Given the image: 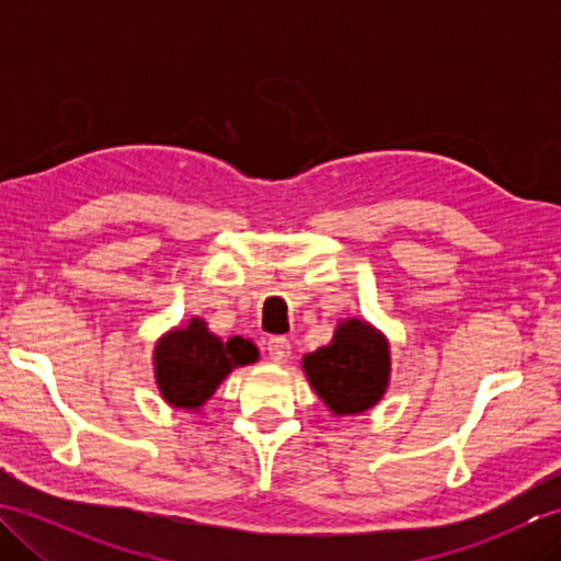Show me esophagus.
<instances>
[{
  "label": "esophagus",
  "instance_id": "34e87169",
  "mask_svg": "<svg viewBox=\"0 0 561 561\" xmlns=\"http://www.w3.org/2000/svg\"><path fill=\"white\" fill-rule=\"evenodd\" d=\"M267 354L274 364H284L291 356V342L287 337H270L267 340Z\"/></svg>",
  "mask_w": 561,
  "mask_h": 561
}]
</instances>
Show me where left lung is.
Listing matches in <instances>:
<instances>
[{
  "label": "left lung",
  "mask_w": 561,
  "mask_h": 561,
  "mask_svg": "<svg viewBox=\"0 0 561 561\" xmlns=\"http://www.w3.org/2000/svg\"><path fill=\"white\" fill-rule=\"evenodd\" d=\"M304 371L332 414H362L388 388V340L359 318L342 320L328 347L304 356Z\"/></svg>",
  "instance_id": "8db88e82"
}]
</instances>
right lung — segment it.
<instances>
[{
    "instance_id": "right-lung-1",
    "label": "right lung",
    "mask_w": 561,
    "mask_h": 561,
    "mask_svg": "<svg viewBox=\"0 0 561 561\" xmlns=\"http://www.w3.org/2000/svg\"><path fill=\"white\" fill-rule=\"evenodd\" d=\"M250 340H221L207 330L202 318H190L185 328L163 335L153 350V374L161 398L171 408L199 410L233 368L257 362Z\"/></svg>"
}]
</instances>
